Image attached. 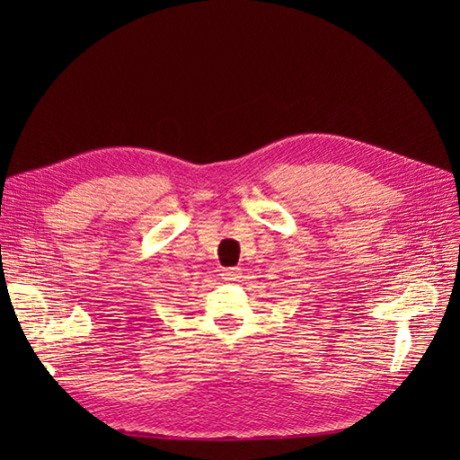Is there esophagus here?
Listing matches in <instances>:
<instances>
[{"mask_svg":"<svg viewBox=\"0 0 460 460\" xmlns=\"http://www.w3.org/2000/svg\"><path fill=\"white\" fill-rule=\"evenodd\" d=\"M240 274H243V270H240L238 267H234V269H226L222 276H224V279H227V281H238Z\"/></svg>","mask_w":460,"mask_h":460,"instance_id":"esophagus-1","label":"esophagus"}]
</instances>
